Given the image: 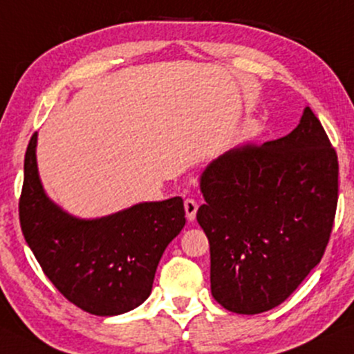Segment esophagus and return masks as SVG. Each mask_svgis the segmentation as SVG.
Returning <instances> with one entry per match:
<instances>
[{"label":"esophagus","instance_id":"1","mask_svg":"<svg viewBox=\"0 0 354 354\" xmlns=\"http://www.w3.org/2000/svg\"><path fill=\"white\" fill-rule=\"evenodd\" d=\"M185 211H186V218H188V221H194L196 212H198V203H196L194 199H186Z\"/></svg>","mask_w":354,"mask_h":354}]
</instances>
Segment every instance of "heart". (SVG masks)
Segmentation results:
<instances>
[{
  "label": "heart",
  "mask_w": 354,
  "mask_h": 354,
  "mask_svg": "<svg viewBox=\"0 0 354 354\" xmlns=\"http://www.w3.org/2000/svg\"><path fill=\"white\" fill-rule=\"evenodd\" d=\"M262 130H263L262 122L259 120V118H249V120L242 123L241 129L236 131V135H234L232 147L241 148V147H245V145L252 143L254 140H257L259 136H261Z\"/></svg>",
  "instance_id": "1"
}]
</instances>
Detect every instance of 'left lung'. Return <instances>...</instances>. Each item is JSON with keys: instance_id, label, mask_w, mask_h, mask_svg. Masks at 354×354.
<instances>
[{"instance_id": "left-lung-1", "label": "left lung", "mask_w": 354, "mask_h": 354, "mask_svg": "<svg viewBox=\"0 0 354 354\" xmlns=\"http://www.w3.org/2000/svg\"><path fill=\"white\" fill-rule=\"evenodd\" d=\"M199 225L211 250V293L255 315L295 292L325 254L338 203V156L305 107L287 136L231 150L206 166Z\"/></svg>"}]
</instances>
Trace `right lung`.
<instances>
[{"label": "right lung", "mask_w": 354, "mask_h": 354, "mask_svg": "<svg viewBox=\"0 0 354 354\" xmlns=\"http://www.w3.org/2000/svg\"><path fill=\"white\" fill-rule=\"evenodd\" d=\"M36 147L34 133L24 156L19 221L44 274L87 313L113 317L142 305L161 255L185 227L183 199L138 203L104 218H75L42 188Z\"/></svg>", "instance_id": "obj_1"}]
</instances>
